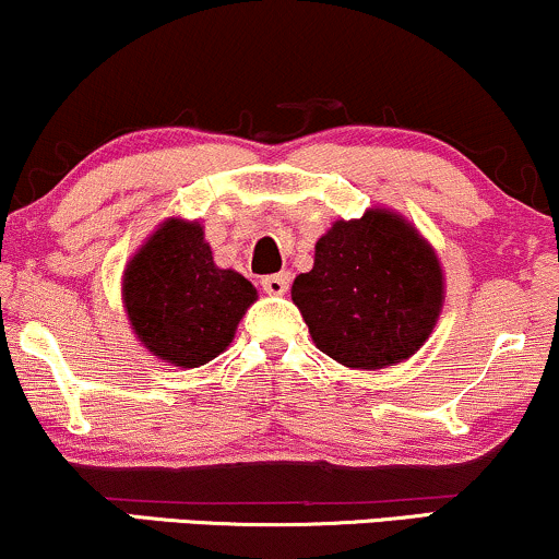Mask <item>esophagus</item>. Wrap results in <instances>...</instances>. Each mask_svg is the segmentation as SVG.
Masks as SVG:
<instances>
[{
  "label": "esophagus",
  "mask_w": 559,
  "mask_h": 559,
  "mask_svg": "<svg viewBox=\"0 0 559 559\" xmlns=\"http://www.w3.org/2000/svg\"><path fill=\"white\" fill-rule=\"evenodd\" d=\"M262 284V292L271 294V297H281V294L288 292V284H292V273H273V275H265V278L260 281Z\"/></svg>",
  "instance_id": "34e87169"
}]
</instances>
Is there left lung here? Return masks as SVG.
<instances>
[{
	"mask_svg": "<svg viewBox=\"0 0 559 559\" xmlns=\"http://www.w3.org/2000/svg\"><path fill=\"white\" fill-rule=\"evenodd\" d=\"M292 299L320 352L346 368L376 370L413 357L431 336L444 273L413 223L376 207L320 236L312 271L294 278Z\"/></svg>",
	"mask_w": 559,
	"mask_h": 559,
	"instance_id": "1",
	"label": "left lung"
}]
</instances>
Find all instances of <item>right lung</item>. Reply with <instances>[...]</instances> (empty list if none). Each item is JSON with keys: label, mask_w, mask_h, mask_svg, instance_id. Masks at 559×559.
<instances>
[{"label": "right lung", "mask_w": 559, "mask_h": 559, "mask_svg": "<svg viewBox=\"0 0 559 559\" xmlns=\"http://www.w3.org/2000/svg\"><path fill=\"white\" fill-rule=\"evenodd\" d=\"M258 288L215 265L197 221L168 217L128 260L123 305L136 338L159 360L199 368L234 342Z\"/></svg>", "instance_id": "obj_1"}]
</instances>
